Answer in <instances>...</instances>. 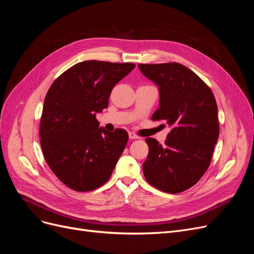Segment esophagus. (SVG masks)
<instances>
[{
    "instance_id": "34e87169",
    "label": "esophagus",
    "mask_w": 254,
    "mask_h": 254,
    "mask_svg": "<svg viewBox=\"0 0 254 254\" xmlns=\"http://www.w3.org/2000/svg\"><path fill=\"white\" fill-rule=\"evenodd\" d=\"M128 135H129V139L130 140H135V139H139V136H137L134 132H129L128 133Z\"/></svg>"
}]
</instances>
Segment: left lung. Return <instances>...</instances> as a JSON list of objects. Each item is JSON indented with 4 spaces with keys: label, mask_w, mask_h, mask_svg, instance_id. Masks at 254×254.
<instances>
[{
    "label": "left lung",
    "mask_w": 254,
    "mask_h": 254,
    "mask_svg": "<svg viewBox=\"0 0 254 254\" xmlns=\"http://www.w3.org/2000/svg\"><path fill=\"white\" fill-rule=\"evenodd\" d=\"M137 66L159 89V109L151 119L172 127L163 146L145 139L149 152L144 176L160 190L180 193L196 184L211 163L219 135L216 101L201 78L180 64Z\"/></svg>",
    "instance_id": "8db88e82"
}]
</instances>
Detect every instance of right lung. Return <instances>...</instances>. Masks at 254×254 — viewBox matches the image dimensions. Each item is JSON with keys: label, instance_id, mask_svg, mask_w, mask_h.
<instances>
[{"label": "right lung", "instance_id": "obj_1", "mask_svg": "<svg viewBox=\"0 0 254 254\" xmlns=\"http://www.w3.org/2000/svg\"><path fill=\"white\" fill-rule=\"evenodd\" d=\"M134 66L82 61L49 89L40 122L41 148L52 172L70 189L89 191L109 180L128 133L124 129L106 131L96 114L108 107L113 87Z\"/></svg>", "mask_w": 254, "mask_h": 254}]
</instances>
